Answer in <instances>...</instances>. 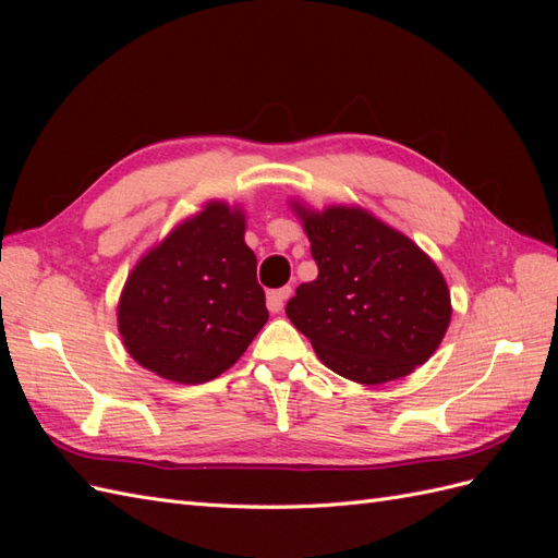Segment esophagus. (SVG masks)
Here are the masks:
<instances>
[{"instance_id": "esophagus-1", "label": "esophagus", "mask_w": 558, "mask_h": 558, "mask_svg": "<svg viewBox=\"0 0 558 558\" xmlns=\"http://www.w3.org/2000/svg\"><path fill=\"white\" fill-rule=\"evenodd\" d=\"M291 295V286H283V289H277V291H269L267 293V310L269 312H281V307H283V302H286V298Z\"/></svg>"}]
</instances>
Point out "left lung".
<instances>
[{"instance_id": "1", "label": "left lung", "mask_w": 558, "mask_h": 558, "mask_svg": "<svg viewBox=\"0 0 558 558\" xmlns=\"http://www.w3.org/2000/svg\"><path fill=\"white\" fill-rule=\"evenodd\" d=\"M318 277L286 305L326 367L384 384L424 365L447 332L451 305L440 269L404 234L363 209H298Z\"/></svg>"}]
</instances>
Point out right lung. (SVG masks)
<instances>
[{"mask_svg": "<svg viewBox=\"0 0 558 558\" xmlns=\"http://www.w3.org/2000/svg\"><path fill=\"white\" fill-rule=\"evenodd\" d=\"M244 216L211 202L132 269L118 305L130 356L165 379L202 384L238 361L265 326Z\"/></svg>", "mask_w": 558, "mask_h": 558, "instance_id": "1", "label": "right lung"}]
</instances>
